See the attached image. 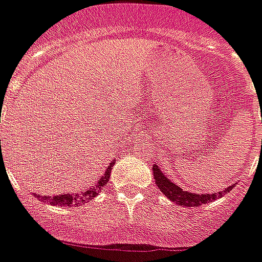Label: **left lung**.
<instances>
[{
  "label": "left lung",
  "mask_w": 262,
  "mask_h": 262,
  "mask_svg": "<svg viewBox=\"0 0 262 262\" xmlns=\"http://www.w3.org/2000/svg\"><path fill=\"white\" fill-rule=\"evenodd\" d=\"M151 169H153V176L160 191L163 192L167 198H169L172 202H176L184 208H192V206H200L202 204L213 202L216 198H222L223 195L228 194L235 187V184H231L227 188H224L223 191L216 192V194H208V192L206 194H195V192L184 191L183 188H180L178 184L171 182L167 176L164 175V172L160 169L159 165L154 164Z\"/></svg>",
  "instance_id": "left-lung-1"
}]
</instances>
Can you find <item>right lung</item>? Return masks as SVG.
I'll list each match as a JSON object with an SVG mask.
<instances>
[{
    "instance_id": "obj_1",
    "label": "right lung",
    "mask_w": 262,
    "mask_h": 262,
    "mask_svg": "<svg viewBox=\"0 0 262 262\" xmlns=\"http://www.w3.org/2000/svg\"><path fill=\"white\" fill-rule=\"evenodd\" d=\"M113 165H115V160L109 163L106 171L99 176L98 180H97V183L93 184V186H91L90 188H87V190H83V191L80 192H72V194H71V192H68V194H60V195H40V194H38L36 198H39L40 201H43L45 204L57 205V206H70V208L71 206H80V205L87 204L89 201L93 200V198L102 190L105 184L108 183Z\"/></svg>"
}]
</instances>
